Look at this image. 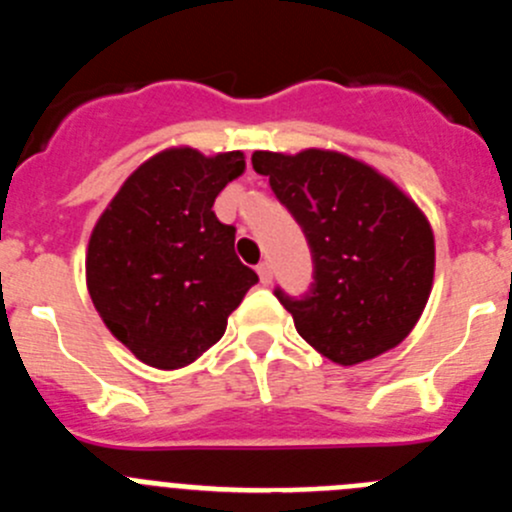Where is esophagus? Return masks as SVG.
<instances>
[{"mask_svg": "<svg viewBox=\"0 0 512 512\" xmlns=\"http://www.w3.org/2000/svg\"><path fill=\"white\" fill-rule=\"evenodd\" d=\"M256 271H259L261 284H271V279H274V271H271V264H269V261H261V264L256 266Z\"/></svg>", "mask_w": 512, "mask_h": 512, "instance_id": "34e87169", "label": "esophagus"}]
</instances>
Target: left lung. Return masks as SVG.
<instances>
[{"instance_id": "left-lung-1", "label": "left lung", "mask_w": 512, "mask_h": 512, "mask_svg": "<svg viewBox=\"0 0 512 512\" xmlns=\"http://www.w3.org/2000/svg\"><path fill=\"white\" fill-rule=\"evenodd\" d=\"M256 174L292 212L312 253L310 292L274 289L315 351L341 366L408 338L433 287L436 243L428 217L377 169L338 151H256Z\"/></svg>"}]
</instances>
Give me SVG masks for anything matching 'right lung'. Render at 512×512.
<instances>
[{
  "label": "right lung",
  "mask_w": 512,
  "mask_h": 512,
  "mask_svg": "<svg viewBox=\"0 0 512 512\" xmlns=\"http://www.w3.org/2000/svg\"><path fill=\"white\" fill-rule=\"evenodd\" d=\"M243 169L241 151H161L125 179L94 225L89 297L143 364H192L223 338L228 315L259 282L235 256V228L212 210Z\"/></svg>",
  "instance_id": "add662e5"
}]
</instances>
